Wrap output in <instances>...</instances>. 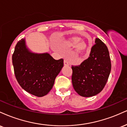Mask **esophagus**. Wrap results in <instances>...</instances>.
I'll list each match as a JSON object with an SVG mask.
<instances>
[{"instance_id":"34e87169","label":"esophagus","mask_w":127,"mask_h":127,"mask_svg":"<svg viewBox=\"0 0 127 127\" xmlns=\"http://www.w3.org/2000/svg\"><path fill=\"white\" fill-rule=\"evenodd\" d=\"M64 65H69V63H68L67 60L64 59Z\"/></svg>"}]
</instances>
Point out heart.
I'll return each instance as SVG.
<instances>
[{
  "label": "heart",
  "instance_id": "1",
  "mask_svg": "<svg viewBox=\"0 0 127 127\" xmlns=\"http://www.w3.org/2000/svg\"><path fill=\"white\" fill-rule=\"evenodd\" d=\"M79 39L77 38H73L71 39L68 42V46L70 47H75L76 46V54H83L85 52L87 49V45L84 42H80Z\"/></svg>",
  "mask_w": 127,
  "mask_h": 127
}]
</instances>
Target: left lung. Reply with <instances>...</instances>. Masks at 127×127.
Returning a JSON list of instances; mask_svg holds the SVG:
<instances>
[{"label":"left lung","mask_w":127,"mask_h":127,"mask_svg":"<svg viewBox=\"0 0 127 127\" xmlns=\"http://www.w3.org/2000/svg\"><path fill=\"white\" fill-rule=\"evenodd\" d=\"M90 56L79 65H72L73 87L79 95L92 97L100 93L111 70L109 52L106 45L96 38Z\"/></svg>","instance_id":"obj_1"}]
</instances>
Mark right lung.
<instances>
[{
  "label": "right lung",
  "instance_id": "add662e5",
  "mask_svg": "<svg viewBox=\"0 0 127 127\" xmlns=\"http://www.w3.org/2000/svg\"><path fill=\"white\" fill-rule=\"evenodd\" d=\"M12 64L16 79L22 88L40 97L51 91L64 63L63 59L56 60L48 53L30 51L25 39H21L15 47Z\"/></svg>",
  "mask_w": 127,
  "mask_h": 127
}]
</instances>
